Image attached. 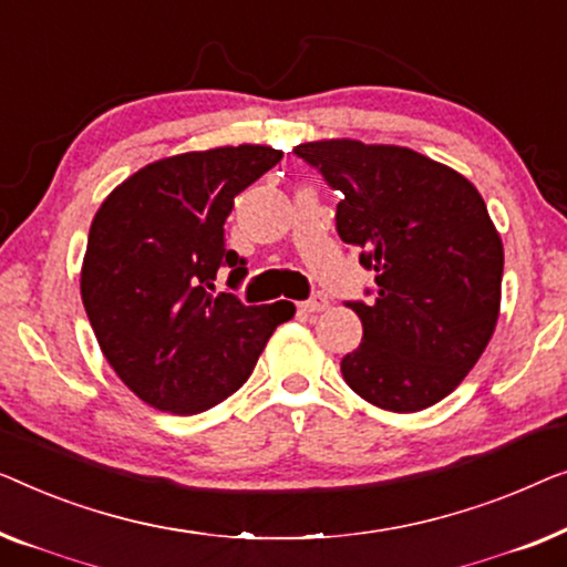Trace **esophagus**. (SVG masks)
<instances>
[{
    "label": "esophagus",
    "mask_w": 567,
    "mask_h": 567,
    "mask_svg": "<svg viewBox=\"0 0 567 567\" xmlns=\"http://www.w3.org/2000/svg\"><path fill=\"white\" fill-rule=\"evenodd\" d=\"M329 308V300H326V295H313V298L310 300H306V302H300V310L302 313H321V310H326Z\"/></svg>",
    "instance_id": "obj_1"
}]
</instances>
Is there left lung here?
Returning <instances> with one entry per match:
<instances>
[{
  "label": "left lung",
  "instance_id": "8db88e82",
  "mask_svg": "<svg viewBox=\"0 0 567 567\" xmlns=\"http://www.w3.org/2000/svg\"><path fill=\"white\" fill-rule=\"evenodd\" d=\"M341 193L337 230L374 272L372 300H349L362 344L347 385L395 413L424 411L465 380L498 321L504 244L488 207L450 166L403 146L333 138L295 146Z\"/></svg>",
  "mask_w": 567,
  "mask_h": 567
}]
</instances>
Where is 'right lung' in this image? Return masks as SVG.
Segmentation results:
<instances>
[{
    "label": "right lung",
    "mask_w": 567,
    "mask_h": 567,
    "mask_svg": "<svg viewBox=\"0 0 567 567\" xmlns=\"http://www.w3.org/2000/svg\"><path fill=\"white\" fill-rule=\"evenodd\" d=\"M282 151L223 146L143 166L100 205L82 265V300L102 354L141 401L193 416L249 380L287 300L244 306L213 292L246 261L226 249L223 223L234 197L272 169Z\"/></svg>",
    "instance_id": "obj_1"
}]
</instances>
